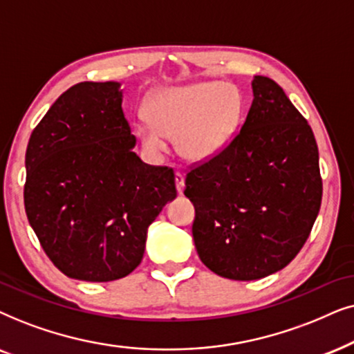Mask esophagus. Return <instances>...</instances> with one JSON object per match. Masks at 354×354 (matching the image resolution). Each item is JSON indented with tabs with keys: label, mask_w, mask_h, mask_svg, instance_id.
Wrapping results in <instances>:
<instances>
[{
	"label": "esophagus",
	"mask_w": 354,
	"mask_h": 354,
	"mask_svg": "<svg viewBox=\"0 0 354 354\" xmlns=\"http://www.w3.org/2000/svg\"><path fill=\"white\" fill-rule=\"evenodd\" d=\"M174 183H176V189H178V192H181L185 191V174H183L181 171H176L174 173Z\"/></svg>",
	"instance_id": "obj_1"
}]
</instances>
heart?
<instances>
[{
	"label": "heart",
	"mask_w": 354,
	"mask_h": 354,
	"mask_svg": "<svg viewBox=\"0 0 354 354\" xmlns=\"http://www.w3.org/2000/svg\"><path fill=\"white\" fill-rule=\"evenodd\" d=\"M241 97L223 82L163 88L147 105L150 122L138 134L144 147L160 152L163 138L176 139L178 150L187 160H207L226 147L238 128Z\"/></svg>",
	"instance_id": "obj_1"
}]
</instances>
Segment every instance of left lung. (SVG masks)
Instances as JSON below:
<instances>
[{"mask_svg":"<svg viewBox=\"0 0 354 354\" xmlns=\"http://www.w3.org/2000/svg\"><path fill=\"white\" fill-rule=\"evenodd\" d=\"M252 92L241 129L215 157L191 165L185 187L201 261L241 281L288 266L322 202L317 142L306 118L270 77L256 75Z\"/></svg>","mask_w":354,"mask_h":354,"instance_id":"8db88e82","label":"left lung"}]
</instances>
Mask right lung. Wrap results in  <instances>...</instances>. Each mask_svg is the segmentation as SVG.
<instances>
[{
  "instance_id": "add662e5",
  "label": "right lung",
  "mask_w": 354,
  "mask_h": 354,
  "mask_svg": "<svg viewBox=\"0 0 354 354\" xmlns=\"http://www.w3.org/2000/svg\"><path fill=\"white\" fill-rule=\"evenodd\" d=\"M118 82H79L32 131L24 205L66 277L113 281L144 257L147 228L176 197L174 171L133 152Z\"/></svg>"
}]
</instances>
